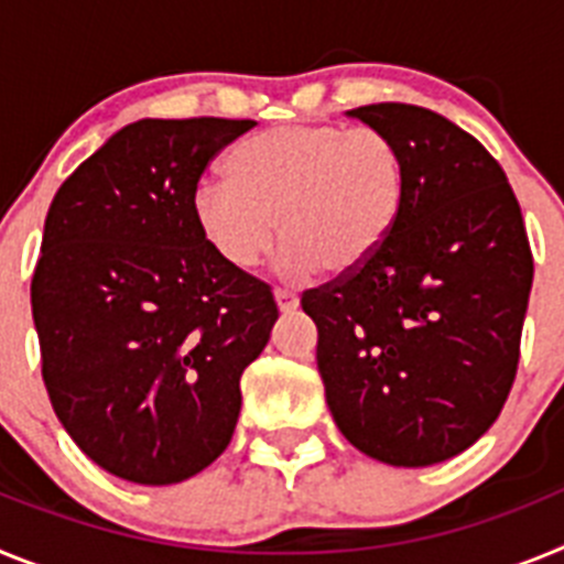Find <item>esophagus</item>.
Here are the masks:
<instances>
[{
    "label": "esophagus",
    "mask_w": 564,
    "mask_h": 564,
    "mask_svg": "<svg viewBox=\"0 0 564 564\" xmlns=\"http://www.w3.org/2000/svg\"><path fill=\"white\" fill-rule=\"evenodd\" d=\"M273 299H276V305H279V311H282V313H293L299 307L296 293L282 291V288H276V291H273Z\"/></svg>",
    "instance_id": "obj_1"
}]
</instances>
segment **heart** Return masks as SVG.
<instances>
[{"mask_svg": "<svg viewBox=\"0 0 564 564\" xmlns=\"http://www.w3.org/2000/svg\"><path fill=\"white\" fill-rule=\"evenodd\" d=\"M406 200V166L381 129L288 123L228 154V177L192 192L194 226L226 265L248 271L276 242L279 271L350 276L383 251ZM280 223L276 224L275 220Z\"/></svg>", "mask_w": 564, "mask_h": 564, "instance_id": "obj_1", "label": "heart"}]
</instances>
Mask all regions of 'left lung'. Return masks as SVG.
Wrapping results in <instances>:
<instances>
[{
	"label": "left lung",
	"mask_w": 564,
	"mask_h": 564,
	"mask_svg": "<svg viewBox=\"0 0 564 564\" xmlns=\"http://www.w3.org/2000/svg\"><path fill=\"white\" fill-rule=\"evenodd\" d=\"M390 134L406 200L383 251L307 291L316 364L341 435L390 466H435L480 441L506 403L534 282L520 203L477 138L432 109L347 112Z\"/></svg>",
	"instance_id": "1"
}]
</instances>
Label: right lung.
Masks as SVG:
<instances>
[{"instance_id":"add662e5","label":"right lung","mask_w":564,"mask_h":564,"mask_svg":"<svg viewBox=\"0 0 564 564\" xmlns=\"http://www.w3.org/2000/svg\"><path fill=\"white\" fill-rule=\"evenodd\" d=\"M251 127L127 123L50 203L30 285L44 387L78 449L121 480L172 486L212 466L276 325L271 288L226 265L192 217L208 161Z\"/></svg>"}]
</instances>
